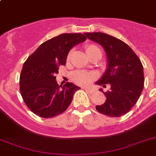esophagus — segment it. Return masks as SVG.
Returning <instances> with one entry per match:
<instances>
[{
  "mask_svg": "<svg viewBox=\"0 0 156 156\" xmlns=\"http://www.w3.org/2000/svg\"><path fill=\"white\" fill-rule=\"evenodd\" d=\"M84 89H85V90L87 92H88V93H92V89H91V88H84Z\"/></svg>",
  "mask_w": 156,
  "mask_h": 156,
  "instance_id": "esophagus-1",
  "label": "esophagus"
}]
</instances>
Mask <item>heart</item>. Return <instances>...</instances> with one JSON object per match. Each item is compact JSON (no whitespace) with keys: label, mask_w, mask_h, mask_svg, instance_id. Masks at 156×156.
<instances>
[{"label":"heart","mask_w":156,"mask_h":156,"mask_svg":"<svg viewBox=\"0 0 156 156\" xmlns=\"http://www.w3.org/2000/svg\"><path fill=\"white\" fill-rule=\"evenodd\" d=\"M85 50H86L87 55H90V54H93L95 52L100 51V49L98 47H96L95 45L89 44L87 45L85 47ZM71 54V51L69 53L68 57H70V55ZM95 78V75L94 73L88 72V71H78L76 72L73 73L72 75V79L75 81V83L78 85H86L91 83Z\"/></svg>","instance_id":"b5f03b06"}]
</instances>
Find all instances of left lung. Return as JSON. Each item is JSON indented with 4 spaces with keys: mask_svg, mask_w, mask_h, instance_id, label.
<instances>
[{
    "mask_svg": "<svg viewBox=\"0 0 156 156\" xmlns=\"http://www.w3.org/2000/svg\"><path fill=\"white\" fill-rule=\"evenodd\" d=\"M85 35L100 44L107 57V69L96 84L103 88L109 84L110 90H99L106 95V100L95 109L111 117L123 116L136 104L144 88L142 64L132 49L117 38L102 33Z\"/></svg>",
    "mask_w": 156,
    "mask_h": 156,
    "instance_id": "obj_1",
    "label": "left lung"
}]
</instances>
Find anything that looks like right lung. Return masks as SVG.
I'll return each instance as SVG.
<instances>
[{"instance_id": "add662e5", "label": "right lung", "mask_w": 156, "mask_h": 156, "mask_svg": "<svg viewBox=\"0 0 156 156\" xmlns=\"http://www.w3.org/2000/svg\"><path fill=\"white\" fill-rule=\"evenodd\" d=\"M81 33H64L42 43L24 63L20 75V92L31 111L43 118L64 113L80 89L71 82L59 85L56 75L65 65L73 47L85 41Z\"/></svg>"}]
</instances>
